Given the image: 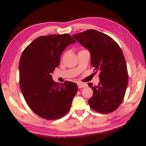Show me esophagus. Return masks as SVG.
I'll return each mask as SVG.
<instances>
[{
    "mask_svg": "<svg viewBox=\"0 0 146 146\" xmlns=\"http://www.w3.org/2000/svg\"><path fill=\"white\" fill-rule=\"evenodd\" d=\"M78 88H83L85 87V86H86V84L83 83H78Z\"/></svg>",
    "mask_w": 146,
    "mask_h": 146,
    "instance_id": "1",
    "label": "esophagus"
}]
</instances>
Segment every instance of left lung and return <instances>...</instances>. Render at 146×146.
I'll use <instances>...</instances> for the list:
<instances>
[{
  "label": "left lung",
  "instance_id": "obj_1",
  "mask_svg": "<svg viewBox=\"0 0 146 146\" xmlns=\"http://www.w3.org/2000/svg\"><path fill=\"white\" fill-rule=\"evenodd\" d=\"M73 37L90 51L94 71L100 72L97 86L88 83L94 91L88 100L90 107L101 113L112 112L122 104L128 84L127 68L122 49L110 36L96 30H86Z\"/></svg>",
  "mask_w": 146,
  "mask_h": 146
}]
</instances>
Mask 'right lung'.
Returning a JSON list of instances; mask_svg holds the SVG:
<instances>
[{
	"label": "right lung",
	"mask_w": 146,
	"mask_h": 146,
	"mask_svg": "<svg viewBox=\"0 0 146 146\" xmlns=\"http://www.w3.org/2000/svg\"><path fill=\"white\" fill-rule=\"evenodd\" d=\"M76 42L70 35L40 36L24 49L19 61V84L27 105L46 120L60 119L69 111L78 92L76 83H58L51 73L60 64V56Z\"/></svg>",
	"instance_id": "right-lung-1"
}]
</instances>
